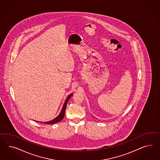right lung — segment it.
Returning <instances> with one entry per match:
<instances>
[{"instance_id":"1","label":"right lung","mask_w":160,"mask_h":160,"mask_svg":"<svg viewBox=\"0 0 160 160\" xmlns=\"http://www.w3.org/2000/svg\"><path fill=\"white\" fill-rule=\"evenodd\" d=\"M72 95H73V94H70V95L68 96L67 99H66V102H65L64 105H63L62 111L60 112V114H59L58 116L56 118H55L54 119H53V120H52V121H48V122H41V123H43V124H54V123H56V122H60V121H61V120L63 119V118H64V117L65 110H66V106H67L68 101V100L70 99V98L72 96ZM36 121L39 122V121Z\"/></svg>"}]
</instances>
